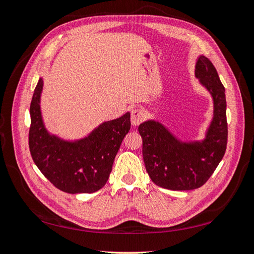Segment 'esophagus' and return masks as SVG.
Masks as SVG:
<instances>
[{
    "label": "esophagus",
    "instance_id": "34e87169",
    "mask_svg": "<svg viewBox=\"0 0 254 254\" xmlns=\"http://www.w3.org/2000/svg\"><path fill=\"white\" fill-rule=\"evenodd\" d=\"M143 120V111L141 109H133L131 111V124L133 127H137Z\"/></svg>",
    "mask_w": 254,
    "mask_h": 254
}]
</instances>
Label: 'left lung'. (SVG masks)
I'll return each mask as SVG.
<instances>
[{
	"label": "left lung",
	"mask_w": 254,
	"mask_h": 254,
	"mask_svg": "<svg viewBox=\"0 0 254 254\" xmlns=\"http://www.w3.org/2000/svg\"><path fill=\"white\" fill-rule=\"evenodd\" d=\"M195 77L213 99V118L203 139L182 141L165 124L149 119L139 124L145 168L156 186L175 191L202 187L217 168L227 146L225 88L208 59L198 56Z\"/></svg>",
	"instance_id": "left-lung-1"
}]
</instances>
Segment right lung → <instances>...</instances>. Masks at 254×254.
<instances>
[{
  "label": "right lung",
  "instance_id": "obj_1",
  "mask_svg": "<svg viewBox=\"0 0 254 254\" xmlns=\"http://www.w3.org/2000/svg\"><path fill=\"white\" fill-rule=\"evenodd\" d=\"M44 79L39 78L30 104L29 149L31 157L48 180L63 192L93 193L109 179L113 160L130 131V112L105 121L87 135L69 141L47 130L41 113Z\"/></svg>",
  "mask_w": 254,
  "mask_h": 254
}]
</instances>
